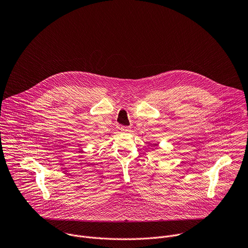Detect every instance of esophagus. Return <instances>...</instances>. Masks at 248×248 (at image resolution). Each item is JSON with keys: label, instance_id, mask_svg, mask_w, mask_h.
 I'll use <instances>...</instances> for the list:
<instances>
[{"label": "esophagus", "instance_id": "34e87169", "mask_svg": "<svg viewBox=\"0 0 248 248\" xmlns=\"http://www.w3.org/2000/svg\"><path fill=\"white\" fill-rule=\"evenodd\" d=\"M121 130H122L123 132H128V131H130V127H129V126H124V125H123V126H121Z\"/></svg>", "mask_w": 248, "mask_h": 248}]
</instances>
